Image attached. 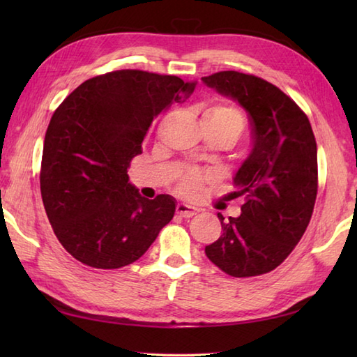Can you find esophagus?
Returning a JSON list of instances; mask_svg holds the SVG:
<instances>
[{
  "label": "esophagus",
  "mask_w": 357,
  "mask_h": 357,
  "mask_svg": "<svg viewBox=\"0 0 357 357\" xmlns=\"http://www.w3.org/2000/svg\"><path fill=\"white\" fill-rule=\"evenodd\" d=\"M176 213L183 218H192L195 215H198V208L193 206H188L185 202H179L176 206Z\"/></svg>",
  "instance_id": "obj_1"
}]
</instances>
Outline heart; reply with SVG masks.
I'll use <instances>...</instances> for the list:
<instances>
[{
  "mask_svg": "<svg viewBox=\"0 0 357 357\" xmlns=\"http://www.w3.org/2000/svg\"><path fill=\"white\" fill-rule=\"evenodd\" d=\"M204 121L213 123L216 126H221L225 128H230L238 133L242 132L244 128V118L239 113L238 109L231 107L229 104H216L213 107H210L202 116ZM202 184V174L196 170L187 172L183 174V178L179 181V190L187 196H196L201 190Z\"/></svg>",
  "mask_w": 357,
  "mask_h": 357,
  "instance_id": "obj_1",
  "label": "heart"
}]
</instances>
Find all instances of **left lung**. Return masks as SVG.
Returning a JSON list of instances; mask_svg holds the SVG:
<instances>
[{
    "label": "left lung",
    "instance_id": "left-lung-1",
    "mask_svg": "<svg viewBox=\"0 0 357 357\" xmlns=\"http://www.w3.org/2000/svg\"><path fill=\"white\" fill-rule=\"evenodd\" d=\"M202 82L244 109L253 149L233 178L244 196L238 218L218 213L222 234L206 247L216 267L234 278L264 275L298 245L317 195V149L307 115L282 90L262 78L218 72Z\"/></svg>",
    "mask_w": 357,
    "mask_h": 357
}]
</instances>
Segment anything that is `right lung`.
I'll use <instances>...</instances> for the list:
<instances>
[{"mask_svg": "<svg viewBox=\"0 0 357 357\" xmlns=\"http://www.w3.org/2000/svg\"><path fill=\"white\" fill-rule=\"evenodd\" d=\"M196 81L116 70L82 82L53 113L44 138L41 196L58 241L95 268L138 261L172 221L176 199L142 198L128 181L153 119L184 102Z\"/></svg>", "mask_w": 357, "mask_h": 357, "instance_id": "1", "label": "right lung"}]
</instances>
